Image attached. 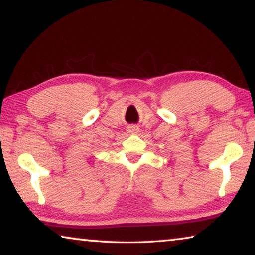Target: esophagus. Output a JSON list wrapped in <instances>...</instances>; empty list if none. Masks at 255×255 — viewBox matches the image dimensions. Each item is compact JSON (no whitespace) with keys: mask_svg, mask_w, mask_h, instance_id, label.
<instances>
[{"mask_svg":"<svg viewBox=\"0 0 255 255\" xmlns=\"http://www.w3.org/2000/svg\"><path fill=\"white\" fill-rule=\"evenodd\" d=\"M128 131L129 132H137L138 131V128L135 127V126H131V127L128 128Z\"/></svg>","mask_w":255,"mask_h":255,"instance_id":"obj_1","label":"esophagus"}]
</instances>
